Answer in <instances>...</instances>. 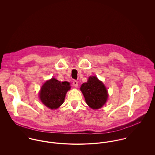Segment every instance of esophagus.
Returning <instances> with one entry per match:
<instances>
[{
    "mask_svg": "<svg viewBox=\"0 0 155 155\" xmlns=\"http://www.w3.org/2000/svg\"><path fill=\"white\" fill-rule=\"evenodd\" d=\"M73 84L74 87H78V82L77 81H73Z\"/></svg>",
    "mask_w": 155,
    "mask_h": 155,
    "instance_id": "esophagus-1",
    "label": "esophagus"
}]
</instances>
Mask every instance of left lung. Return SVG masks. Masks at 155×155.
Instances as JSON below:
<instances>
[{
  "label": "left lung",
  "instance_id": "8db88e82",
  "mask_svg": "<svg viewBox=\"0 0 155 155\" xmlns=\"http://www.w3.org/2000/svg\"><path fill=\"white\" fill-rule=\"evenodd\" d=\"M87 104L92 109L102 107L107 101L108 92L103 83L96 76L89 77L87 82L81 87Z\"/></svg>",
  "mask_w": 155,
  "mask_h": 155
}]
</instances>
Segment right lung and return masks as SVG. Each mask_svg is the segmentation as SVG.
Here are the masks:
<instances>
[{"mask_svg": "<svg viewBox=\"0 0 155 155\" xmlns=\"http://www.w3.org/2000/svg\"><path fill=\"white\" fill-rule=\"evenodd\" d=\"M70 83L60 82L55 78L47 81L39 92L42 103L51 109L58 108L64 103L67 91L70 89Z\"/></svg>", "mask_w": 155, "mask_h": 155, "instance_id": "1", "label": "right lung"}]
</instances>
